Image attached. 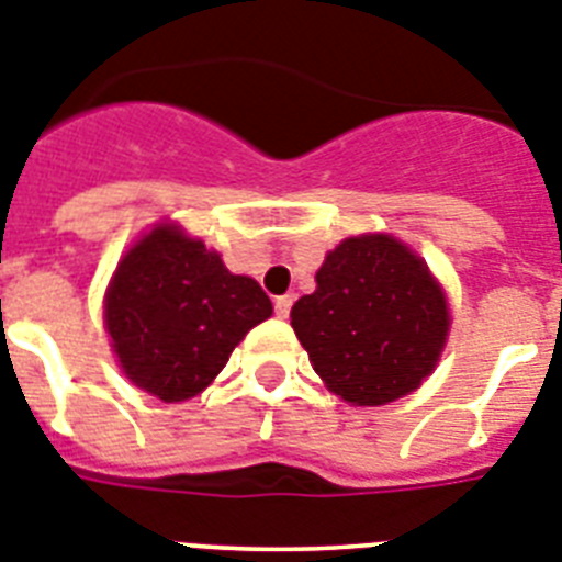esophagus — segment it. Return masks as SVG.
<instances>
[{
  "label": "esophagus",
  "instance_id": "esophagus-1",
  "mask_svg": "<svg viewBox=\"0 0 562 562\" xmlns=\"http://www.w3.org/2000/svg\"><path fill=\"white\" fill-rule=\"evenodd\" d=\"M291 305H294V296H291V294L277 296V300H273V311H277V317H282V319L289 317Z\"/></svg>",
  "mask_w": 562,
  "mask_h": 562
}]
</instances>
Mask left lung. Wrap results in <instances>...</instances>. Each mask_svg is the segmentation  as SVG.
I'll list each match as a JSON object with an SVG mask.
<instances>
[{
  "mask_svg": "<svg viewBox=\"0 0 562 562\" xmlns=\"http://www.w3.org/2000/svg\"><path fill=\"white\" fill-rule=\"evenodd\" d=\"M291 325L325 385L353 405H385L431 374L449 308L426 262L394 237H351L300 296Z\"/></svg>",
  "mask_w": 562,
  "mask_h": 562,
  "instance_id": "1",
  "label": "left lung"
}]
</instances>
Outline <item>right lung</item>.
<instances>
[{
  "mask_svg": "<svg viewBox=\"0 0 562 562\" xmlns=\"http://www.w3.org/2000/svg\"><path fill=\"white\" fill-rule=\"evenodd\" d=\"M268 317L271 300L251 277L231 273L173 225L154 228L122 257L105 300L122 371L162 403L200 394Z\"/></svg>",
  "mask_w": 562,
  "mask_h": 562,
  "instance_id": "right-lung-1",
  "label": "right lung"
}]
</instances>
